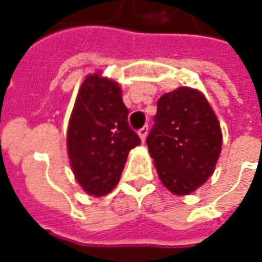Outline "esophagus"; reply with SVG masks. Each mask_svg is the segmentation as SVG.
I'll use <instances>...</instances> for the list:
<instances>
[{"mask_svg":"<svg viewBox=\"0 0 262 262\" xmlns=\"http://www.w3.org/2000/svg\"><path fill=\"white\" fill-rule=\"evenodd\" d=\"M147 135H148V127L147 126H144L141 127L139 130V136H140V139H141V141H145V139H147Z\"/></svg>","mask_w":262,"mask_h":262,"instance_id":"esophagus-1","label":"esophagus"}]
</instances>
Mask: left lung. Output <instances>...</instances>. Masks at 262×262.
Instances as JSON below:
<instances>
[{"instance_id": "8db88e82", "label": "left lung", "mask_w": 262, "mask_h": 262, "mask_svg": "<svg viewBox=\"0 0 262 262\" xmlns=\"http://www.w3.org/2000/svg\"><path fill=\"white\" fill-rule=\"evenodd\" d=\"M147 145L160 181L174 194H189L213 174L222 130L201 92L181 87L158 100Z\"/></svg>"}]
</instances>
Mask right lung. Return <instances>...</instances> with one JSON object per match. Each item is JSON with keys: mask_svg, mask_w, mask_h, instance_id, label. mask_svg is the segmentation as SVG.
<instances>
[{"mask_svg": "<svg viewBox=\"0 0 262 262\" xmlns=\"http://www.w3.org/2000/svg\"><path fill=\"white\" fill-rule=\"evenodd\" d=\"M127 114L118 84L96 73L84 80L68 127V154L73 174L88 194L110 193L129 151L141 144Z\"/></svg>", "mask_w": 262, "mask_h": 262, "instance_id": "obj_1", "label": "right lung"}]
</instances>
